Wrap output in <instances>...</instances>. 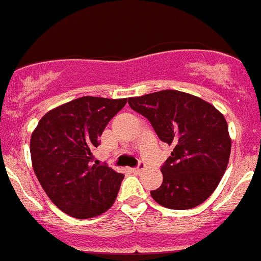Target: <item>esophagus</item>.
<instances>
[{
    "label": "esophagus",
    "mask_w": 261,
    "mask_h": 261,
    "mask_svg": "<svg viewBox=\"0 0 261 261\" xmlns=\"http://www.w3.org/2000/svg\"><path fill=\"white\" fill-rule=\"evenodd\" d=\"M144 170H145V165L142 162H140V163H138L137 167L133 168V172H136V174H140V172H142Z\"/></svg>",
    "instance_id": "obj_1"
}]
</instances>
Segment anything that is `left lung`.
Segmentation results:
<instances>
[{"label": "left lung", "mask_w": 261, "mask_h": 261, "mask_svg": "<svg viewBox=\"0 0 261 261\" xmlns=\"http://www.w3.org/2000/svg\"><path fill=\"white\" fill-rule=\"evenodd\" d=\"M128 105L150 121L161 141L174 147L161 167L162 184L151 197L177 211L204 202L229 163L231 140L223 115L211 103L176 90L129 98Z\"/></svg>", "instance_id": "obj_1"}]
</instances>
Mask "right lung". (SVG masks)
Segmentation results:
<instances>
[{"label":"right lung","mask_w":261,"mask_h":261,"mask_svg":"<svg viewBox=\"0 0 261 261\" xmlns=\"http://www.w3.org/2000/svg\"><path fill=\"white\" fill-rule=\"evenodd\" d=\"M126 99L82 96L41 117L30 142L32 167L52 202L74 218L105 213L116 200L124 175L94 163L110 120Z\"/></svg>","instance_id":"1"}]
</instances>
